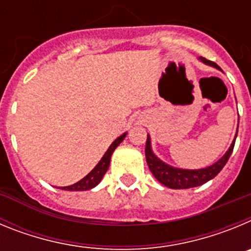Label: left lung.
I'll list each match as a JSON object with an SVG mask.
<instances>
[{"mask_svg": "<svg viewBox=\"0 0 251 251\" xmlns=\"http://www.w3.org/2000/svg\"><path fill=\"white\" fill-rule=\"evenodd\" d=\"M200 61H202L206 65L214 66V68L221 70L216 64L212 63V61H208V60L203 59V57H200ZM236 136H238V130H236L235 138L234 141H232L231 146L229 147V150L226 151L225 154H224L219 161L215 162L214 165L208 166V167L205 168H200V170H183V168H177L174 167V166L167 165L166 162L159 159L158 157L153 153L152 146H151V137L150 134H148L147 142H146V159H147V165L148 167H150L153 176L157 178V181H159L162 185L167 186V187L175 188V190L197 187V186L203 185V183H206L207 181L214 178V177L217 176L219 172L223 170L224 166H225L226 162H227V159L231 156Z\"/></svg>", "mask_w": 251, "mask_h": 251, "instance_id": "obj_1", "label": "left lung"}]
</instances>
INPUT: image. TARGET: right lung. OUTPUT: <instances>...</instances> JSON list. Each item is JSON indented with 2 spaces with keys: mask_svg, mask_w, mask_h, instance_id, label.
I'll return each mask as SVG.
<instances>
[{
  "mask_svg": "<svg viewBox=\"0 0 251 251\" xmlns=\"http://www.w3.org/2000/svg\"><path fill=\"white\" fill-rule=\"evenodd\" d=\"M127 136V132H124L122 136H119L118 138L113 142L112 145L109 146V148L106 150V152L104 153V156L101 157L100 161L98 162V165L95 166L89 174L86 175L84 178H81L80 181H77L76 183L70 186H66V187H61V190H65V191H86V190H90V188L95 187L101 181L103 176L105 175V172L109 168L110 158H112V154L114 152V150L118 147L122 143L124 138Z\"/></svg>",
  "mask_w": 251,
  "mask_h": 251,
  "instance_id": "1",
  "label": "right lung"
}]
</instances>
